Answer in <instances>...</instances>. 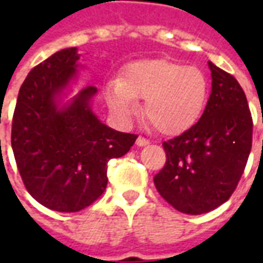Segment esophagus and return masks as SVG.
Returning <instances> with one entry per match:
<instances>
[{"label":"esophagus","instance_id":"1","mask_svg":"<svg viewBox=\"0 0 263 263\" xmlns=\"http://www.w3.org/2000/svg\"><path fill=\"white\" fill-rule=\"evenodd\" d=\"M150 143V140L143 138V136H139L138 139H136V146H139V147H143V146H147Z\"/></svg>","mask_w":263,"mask_h":263}]
</instances>
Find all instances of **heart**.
I'll return each mask as SVG.
<instances>
[{
	"label": "heart",
	"mask_w": 263,
	"mask_h": 263,
	"mask_svg": "<svg viewBox=\"0 0 263 263\" xmlns=\"http://www.w3.org/2000/svg\"><path fill=\"white\" fill-rule=\"evenodd\" d=\"M110 111L131 120L146 99L144 116L164 135H180L198 123L209 99L208 78L199 68L168 60H142L127 65L123 79L110 80L105 90Z\"/></svg>",
	"instance_id": "heart-1"
}]
</instances>
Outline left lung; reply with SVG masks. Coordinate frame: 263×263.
Returning <instances> with one entry per match:
<instances>
[{
	"label": "left lung",
	"mask_w": 263,
	"mask_h": 263,
	"mask_svg": "<svg viewBox=\"0 0 263 263\" xmlns=\"http://www.w3.org/2000/svg\"><path fill=\"white\" fill-rule=\"evenodd\" d=\"M212 92L199 121L164 142L166 162L154 176L157 191L185 214L212 212L229 199L253 144V119L243 88L209 61Z\"/></svg>",
	"instance_id": "1"
}]
</instances>
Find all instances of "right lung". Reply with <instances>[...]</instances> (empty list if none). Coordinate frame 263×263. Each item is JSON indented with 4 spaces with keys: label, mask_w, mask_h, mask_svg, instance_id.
Listing matches in <instances>:
<instances>
[{
    "label": "right lung",
    "mask_w": 263,
    "mask_h": 263,
    "mask_svg": "<svg viewBox=\"0 0 263 263\" xmlns=\"http://www.w3.org/2000/svg\"><path fill=\"white\" fill-rule=\"evenodd\" d=\"M76 47L57 51L31 69L18 91L12 150L27 191L45 208L79 212L102 195L107 162L129 152L138 136L119 132L92 111L97 87L64 102L78 78Z\"/></svg>",
    "instance_id": "add662e5"
}]
</instances>
